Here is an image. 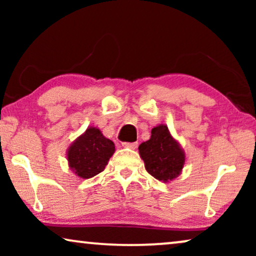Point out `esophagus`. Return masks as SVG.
Returning a JSON list of instances; mask_svg holds the SVG:
<instances>
[{
	"instance_id": "obj_1",
	"label": "esophagus",
	"mask_w": 256,
	"mask_h": 256,
	"mask_svg": "<svg viewBox=\"0 0 256 256\" xmlns=\"http://www.w3.org/2000/svg\"><path fill=\"white\" fill-rule=\"evenodd\" d=\"M122 146L129 149H136L138 148V142H122Z\"/></svg>"
}]
</instances>
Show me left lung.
Returning <instances> with one entry per match:
<instances>
[{
	"label": "left lung",
	"instance_id": "left-lung-1",
	"mask_svg": "<svg viewBox=\"0 0 256 256\" xmlns=\"http://www.w3.org/2000/svg\"><path fill=\"white\" fill-rule=\"evenodd\" d=\"M138 152L146 170L163 183L174 180L184 168V150L171 135L166 124L154 127L150 138L140 144Z\"/></svg>",
	"mask_w": 256,
	"mask_h": 256
}]
</instances>
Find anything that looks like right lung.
I'll list each match as a JSON object with an SVG mask.
<instances>
[{
  "mask_svg": "<svg viewBox=\"0 0 256 256\" xmlns=\"http://www.w3.org/2000/svg\"><path fill=\"white\" fill-rule=\"evenodd\" d=\"M115 152L113 141L104 138L96 127H88L68 146V166L76 176L88 180L104 170Z\"/></svg>",
  "mask_w": 256,
  "mask_h": 256,
  "instance_id": "add662e5",
  "label": "right lung"
}]
</instances>
